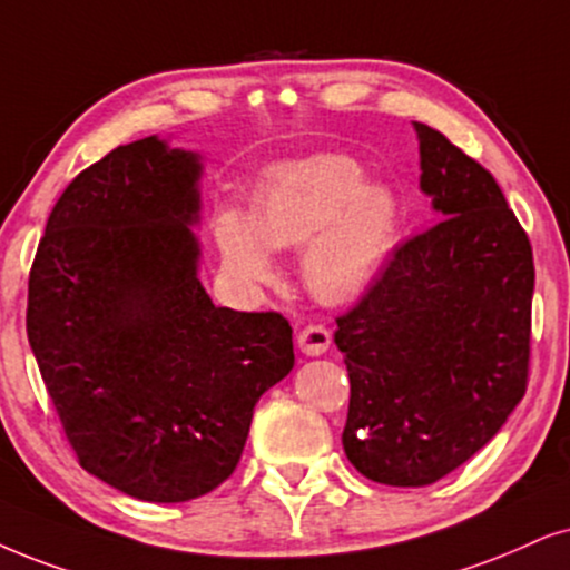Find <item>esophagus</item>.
<instances>
[{
  "label": "esophagus",
  "instance_id": "obj_1",
  "mask_svg": "<svg viewBox=\"0 0 570 570\" xmlns=\"http://www.w3.org/2000/svg\"><path fill=\"white\" fill-rule=\"evenodd\" d=\"M297 344H299V350L305 352V355L318 357L331 347V331L323 326V323H309V326L299 331Z\"/></svg>",
  "mask_w": 570,
  "mask_h": 570
}]
</instances>
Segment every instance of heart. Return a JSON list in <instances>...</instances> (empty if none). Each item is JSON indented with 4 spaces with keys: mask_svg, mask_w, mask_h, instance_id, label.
I'll use <instances>...</instances> for the list:
<instances>
[{
    "mask_svg": "<svg viewBox=\"0 0 570 570\" xmlns=\"http://www.w3.org/2000/svg\"><path fill=\"white\" fill-rule=\"evenodd\" d=\"M400 232V207L384 186L365 184L357 163L323 155L271 176L249 207L218 218L228 273L242 284L273 276L271 252L299 249L302 278L321 302H347L368 289Z\"/></svg>",
    "mask_w": 570,
    "mask_h": 570,
    "instance_id": "1",
    "label": "heart"
}]
</instances>
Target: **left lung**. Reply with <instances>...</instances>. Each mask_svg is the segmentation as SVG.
Segmentation results:
<instances>
[{"label":"left lung","instance_id":"left-lung-1","mask_svg":"<svg viewBox=\"0 0 570 570\" xmlns=\"http://www.w3.org/2000/svg\"><path fill=\"white\" fill-rule=\"evenodd\" d=\"M434 226L394 249L336 318L342 444L365 479L434 484L492 439L529 384L534 255L484 165L415 124Z\"/></svg>","mask_w":570,"mask_h":570}]
</instances>
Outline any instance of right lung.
I'll use <instances>...</instances> for the list:
<instances>
[{
    "label": "right lung",
    "mask_w": 570,
    "mask_h": 570,
    "mask_svg": "<svg viewBox=\"0 0 570 570\" xmlns=\"http://www.w3.org/2000/svg\"><path fill=\"white\" fill-rule=\"evenodd\" d=\"M199 170L157 136L112 149L60 194L28 276V342L78 463L147 502L218 489L294 368L284 315L202 289Z\"/></svg>",
    "instance_id": "obj_1"
}]
</instances>
